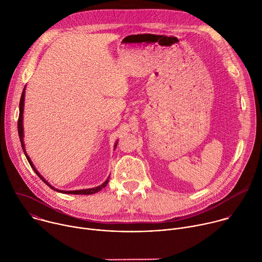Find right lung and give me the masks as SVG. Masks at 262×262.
I'll list each match as a JSON object with an SVG mask.
<instances>
[{
	"label": "right lung",
	"mask_w": 262,
	"mask_h": 262,
	"mask_svg": "<svg viewBox=\"0 0 262 262\" xmlns=\"http://www.w3.org/2000/svg\"><path fill=\"white\" fill-rule=\"evenodd\" d=\"M25 93H26V86H25V88H24V90H23V93H21V97H20V101H19V116H18V121H17V129H18V136H19V140H20V143H21V148H23V151H24V154H25V156H26V158H27V160H28V162H29V164L31 165V167H32V169L34 170V172L39 176V178L41 179V180H43V182L47 184V185H49L50 188L52 189V190H54V191H57V192H59V193H63V194H71V195H91V194H95V193H97V192H99L100 190H102L104 186L107 184V182H108V177H107V179L103 182V183H101L100 185H98V186H95V188H92V189H86V190H77V191H62V190H59V189H56V188H54V186L48 181V180H46V178L38 172L37 171V169L35 168V166L33 165V163H32V161H31V159L29 158V156L27 155V151H26V147H25V142H24V122H23V120H24V105H25ZM118 142V141H117ZM117 142L115 143V148H116V146H117Z\"/></svg>",
	"instance_id": "1"
}]
</instances>
